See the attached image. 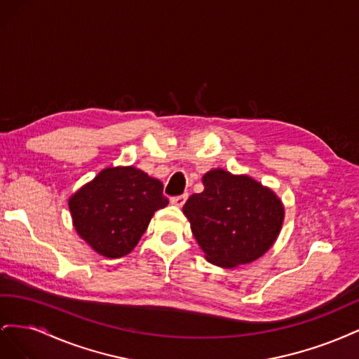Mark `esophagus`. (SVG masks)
<instances>
[{
	"mask_svg": "<svg viewBox=\"0 0 359 359\" xmlns=\"http://www.w3.org/2000/svg\"><path fill=\"white\" fill-rule=\"evenodd\" d=\"M186 201H187V194H182V196L172 198V199H170V203L175 205V206H180V208H181V206H182L184 203H186Z\"/></svg>",
	"mask_w": 359,
	"mask_h": 359,
	"instance_id": "esophagus-1",
	"label": "esophagus"
}]
</instances>
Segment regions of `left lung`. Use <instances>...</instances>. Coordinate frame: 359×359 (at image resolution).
Wrapping results in <instances>:
<instances>
[{"label":"left lung","instance_id":"left-lung-1","mask_svg":"<svg viewBox=\"0 0 359 359\" xmlns=\"http://www.w3.org/2000/svg\"><path fill=\"white\" fill-rule=\"evenodd\" d=\"M203 191L191 194L182 212L210 264L232 269L255 262L274 245L285 222V205L248 175L211 169Z\"/></svg>","mask_w":359,"mask_h":359}]
</instances>
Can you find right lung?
<instances>
[{"instance_id":"obj_1","label":"right lung","mask_w":359,"mask_h":359,"mask_svg":"<svg viewBox=\"0 0 359 359\" xmlns=\"http://www.w3.org/2000/svg\"><path fill=\"white\" fill-rule=\"evenodd\" d=\"M169 201L163 184L135 166L104 168L69 198L74 231L95 253L121 257L137 245Z\"/></svg>"}]
</instances>
